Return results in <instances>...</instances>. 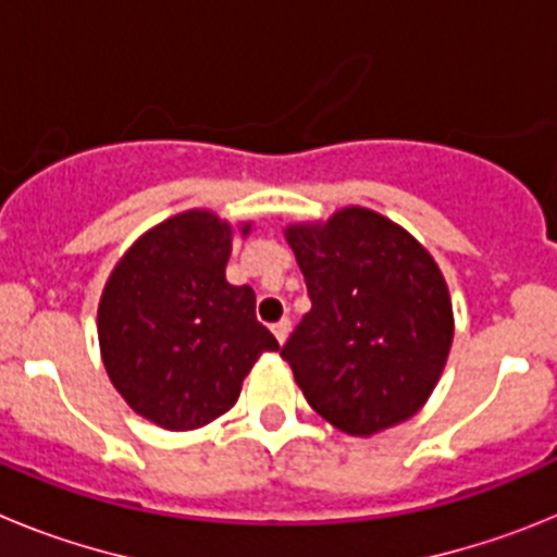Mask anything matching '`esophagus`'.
<instances>
[{
    "instance_id": "34e87169",
    "label": "esophagus",
    "mask_w": 557,
    "mask_h": 557,
    "mask_svg": "<svg viewBox=\"0 0 557 557\" xmlns=\"http://www.w3.org/2000/svg\"><path fill=\"white\" fill-rule=\"evenodd\" d=\"M273 334H275V339H278V343H287V334H289V321L287 318H282V321L278 323H273Z\"/></svg>"
}]
</instances>
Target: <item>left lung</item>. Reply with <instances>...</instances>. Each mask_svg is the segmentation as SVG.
<instances>
[{"instance_id":"obj_1","label":"left lung","mask_w":557,"mask_h":557,"mask_svg":"<svg viewBox=\"0 0 557 557\" xmlns=\"http://www.w3.org/2000/svg\"><path fill=\"white\" fill-rule=\"evenodd\" d=\"M287 243L312 309L282 357L309 407L357 437L416 416L455 337L435 259L401 225L359 206L289 225Z\"/></svg>"}]
</instances>
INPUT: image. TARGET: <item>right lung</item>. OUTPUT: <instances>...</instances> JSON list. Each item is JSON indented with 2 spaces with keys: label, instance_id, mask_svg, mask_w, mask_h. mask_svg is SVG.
Wrapping results in <instances>:
<instances>
[{
  "label": "right lung",
  "instance_id": "right-lung-1",
  "mask_svg": "<svg viewBox=\"0 0 557 557\" xmlns=\"http://www.w3.org/2000/svg\"><path fill=\"white\" fill-rule=\"evenodd\" d=\"M228 256L231 225L191 209L139 236L102 289L97 334L108 376L164 430H198L228 412L256 359L278 348L256 321L253 289L225 282Z\"/></svg>",
  "mask_w": 557,
  "mask_h": 557
}]
</instances>
